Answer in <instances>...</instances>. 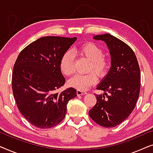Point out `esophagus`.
<instances>
[{
  "label": "esophagus",
  "mask_w": 153,
  "mask_h": 153,
  "mask_svg": "<svg viewBox=\"0 0 153 153\" xmlns=\"http://www.w3.org/2000/svg\"><path fill=\"white\" fill-rule=\"evenodd\" d=\"M87 93L85 91H80V90H77L76 91V94L77 95L79 96V95H85Z\"/></svg>",
  "instance_id": "1"
}]
</instances>
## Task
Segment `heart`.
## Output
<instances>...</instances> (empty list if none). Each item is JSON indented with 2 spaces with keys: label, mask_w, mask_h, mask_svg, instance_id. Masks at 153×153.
I'll return each mask as SVG.
<instances>
[{
  "label": "heart",
  "mask_w": 153,
  "mask_h": 153,
  "mask_svg": "<svg viewBox=\"0 0 153 153\" xmlns=\"http://www.w3.org/2000/svg\"><path fill=\"white\" fill-rule=\"evenodd\" d=\"M74 51L90 60L89 72L94 71L100 77H103L107 74L110 62L108 58L104 56V50L100 46L89 42L74 49ZM60 69L62 74L67 76H72L74 73V55L70 50L65 52L60 58ZM94 72L87 74L76 75L69 81V85L80 91H86L91 85H95L97 81V75Z\"/></svg>",
  "instance_id": "b5f03b06"
}]
</instances>
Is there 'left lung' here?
I'll return each mask as SVG.
<instances>
[{
  "mask_svg": "<svg viewBox=\"0 0 153 153\" xmlns=\"http://www.w3.org/2000/svg\"><path fill=\"white\" fill-rule=\"evenodd\" d=\"M93 38L107 45L111 68L97 87L104 94L95 95L97 103L89 111V116L102 127H114L128 118L135 107L141 88V72L134 52L124 42L108 33Z\"/></svg>",
  "mask_w": 153,
  "mask_h": 153,
  "instance_id": "8db88e82",
  "label": "left lung"
}]
</instances>
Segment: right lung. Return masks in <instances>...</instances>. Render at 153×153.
Masks as SVG:
<instances>
[{
    "mask_svg": "<svg viewBox=\"0 0 153 153\" xmlns=\"http://www.w3.org/2000/svg\"><path fill=\"white\" fill-rule=\"evenodd\" d=\"M76 39L41 37L16 58L12 76L14 97L21 114L35 127L48 129L59 124L65 117L68 102L76 96L74 88L56 92L65 83L60 58Z\"/></svg>",
    "mask_w": 153,
    "mask_h": 153,
    "instance_id": "right-lung-1",
    "label": "right lung"
}]
</instances>
